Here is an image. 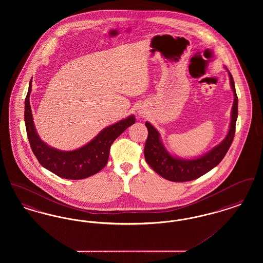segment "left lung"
Masks as SVG:
<instances>
[{"instance_id": "left-lung-1", "label": "left lung", "mask_w": 263, "mask_h": 263, "mask_svg": "<svg viewBox=\"0 0 263 263\" xmlns=\"http://www.w3.org/2000/svg\"><path fill=\"white\" fill-rule=\"evenodd\" d=\"M227 71L230 77L231 87L234 91V103L230 129L225 139L207 154L193 160H184L174 157L164 148L158 130L149 122L145 123L148 129V138L144 149L145 160L151 167L163 178L175 182L193 180L200 177L201 175L207 174L224 159L235 137L238 102L233 76L231 75L228 69Z\"/></svg>"}]
</instances>
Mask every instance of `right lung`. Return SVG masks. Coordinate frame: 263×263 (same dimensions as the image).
Listing matches in <instances>:
<instances>
[{
  "mask_svg": "<svg viewBox=\"0 0 263 263\" xmlns=\"http://www.w3.org/2000/svg\"><path fill=\"white\" fill-rule=\"evenodd\" d=\"M31 81L25 101V128L30 147L43 167L63 178L83 179L99 173L107 163L110 146L114 140L119 137L129 126L135 123V116L130 115L125 119L104 128L98 136L80 149L57 150L45 144L38 136L29 103Z\"/></svg>",
  "mask_w": 263,
  "mask_h": 263,
  "instance_id": "add662e5",
  "label": "right lung"
}]
</instances>
